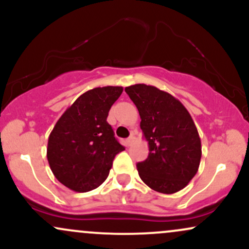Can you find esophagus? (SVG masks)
Segmentation results:
<instances>
[{
	"instance_id": "1",
	"label": "esophagus",
	"mask_w": 249,
	"mask_h": 249,
	"mask_svg": "<svg viewBox=\"0 0 249 249\" xmlns=\"http://www.w3.org/2000/svg\"><path fill=\"white\" fill-rule=\"evenodd\" d=\"M134 142V134L132 133V134H131V136L128 137V138L126 139V142H126L127 146H131V145H132V142Z\"/></svg>"
}]
</instances>
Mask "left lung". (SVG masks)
<instances>
[{"instance_id": "left-lung-1", "label": "left lung", "mask_w": 249, "mask_h": 249, "mask_svg": "<svg viewBox=\"0 0 249 249\" xmlns=\"http://www.w3.org/2000/svg\"><path fill=\"white\" fill-rule=\"evenodd\" d=\"M141 116L148 157L137 164L139 177L157 192L172 194L198 172L201 142L186 107L172 95L146 84L125 88Z\"/></svg>"}]
</instances>
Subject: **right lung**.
<instances>
[{
    "label": "right lung",
    "instance_id": "obj_1",
    "mask_svg": "<svg viewBox=\"0 0 249 249\" xmlns=\"http://www.w3.org/2000/svg\"><path fill=\"white\" fill-rule=\"evenodd\" d=\"M122 87L95 88L67 108L49 136L47 158L53 176L75 192L101 186L116 154L125 150L107 122Z\"/></svg>",
    "mask_w": 249,
    "mask_h": 249
}]
</instances>
